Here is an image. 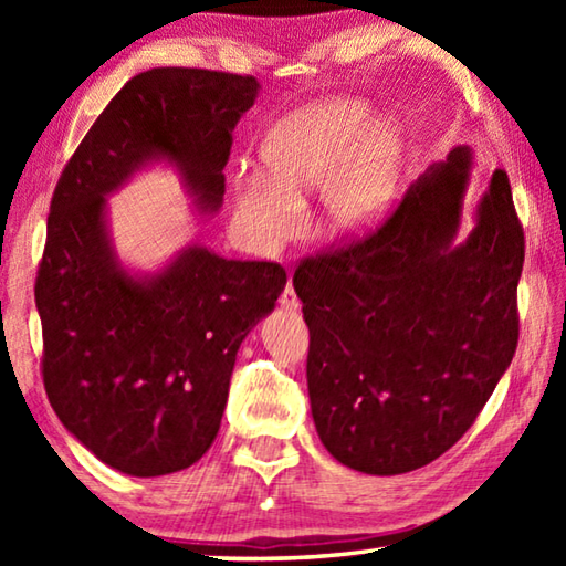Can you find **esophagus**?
Returning a JSON list of instances; mask_svg holds the SVG:
<instances>
[{"instance_id":"1","label":"esophagus","mask_w":566,"mask_h":566,"mask_svg":"<svg viewBox=\"0 0 566 566\" xmlns=\"http://www.w3.org/2000/svg\"><path fill=\"white\" fill-rule=\"evenodd\" d=\"M280 304L284 306V310H296V306H300V296H296L292 282H286L284 292H282V296H280Z\"/></svg>"}]
</instances>
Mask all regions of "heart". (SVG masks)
Listing matches in <instances>:
<instances>
[{"label":"heart","mask_w":566,"mask_h":566,"mask_svg":"<svg viewBox=\"0 0 566 566\" xmlns=\"http://www.w3.org/2000/svg\"><path fill=\"white\" fill-rule=\"evenodd\" d=\"M367 122L364 102L329 97L266 129L260 145L266 175L247 171L237 179V209L256 244L290 242L302 222V195L324 181V212L334 227L357 229L385 212L395 195L397 132L379 124L358 148Z\"/></svg>","instance_id":"b5f03b06"}]
</instances>
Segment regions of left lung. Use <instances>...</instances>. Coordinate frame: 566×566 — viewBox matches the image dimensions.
I'll return each mask as SVG.
<instances>
[{
  "label": "left lung",
  "instance_id": "obj_1",
  "mask_svg": "<svg viewBox=\"0 0 566 566\" xmlns=\"http://www.w3.org/2000/svg\"><path fill=\"white\" fill-rule=\"evenodd\" d=\"M469 167V149H452L375 229L294 270L314 424L357 472L405 474L442 457L516 352L524 229L496 169L472 234L452 244Z\"/></svg>",
  "mask_w": 566,
  "mask_h": 566
}]
</instances>
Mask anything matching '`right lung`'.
I'll use <instances>...</instances> for the list:
<instances>
[{
	"label": "right lung",
	"instance_id": "right-lung-1",
	"mask_svg": "<svg viewBox=\"0 0 566 566\" xmlns=\"http://www.w3.org/2000/svg\"><path fill=\"white\" fill-rule=\"evenodd\" d=\"M256 90L249 74L191 66L132 76L54 187L34 282L44 389L62 424L124 474L179 472L212 447L239 344L274 310L286 272L189 247L134 280L112 254L104 195L169 159L199 209L217 212L232 129Z\"/></svg>",
	"mask_w": 566,
	"mask_h": 566
}]
</instances>
